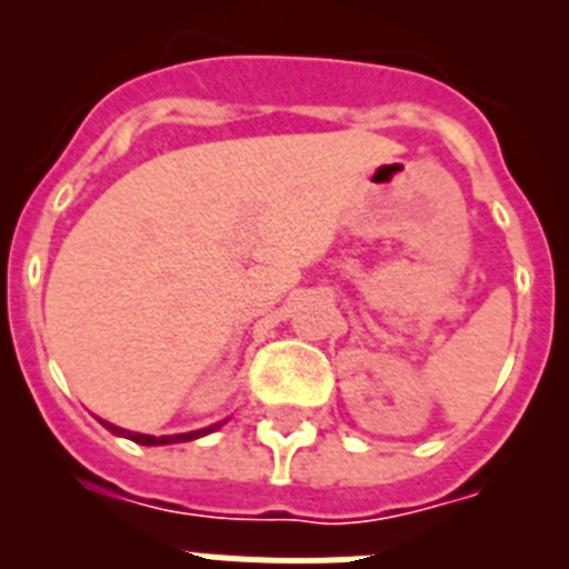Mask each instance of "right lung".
<instances>
[{"label":"right lung","mask_w":569,"mask_h":569,"mask_svg":"<svg viewBox=\"0 0 569 569\" xmlns=\"http://www.w3.org/2000/svg\"><path fill=\"white\" fill-rule=\"evenodd\" d=\"M102 425L108 427V430H110V433H113V436H124V439L136 441V445L156 447V445H176V441H193V439H202V436L213 433L216 427H222L224 421H219V425H213V427H204V430H193V433H179V436H144V433H130V430H124V427L110 425V421H102Z\"/></svg>","instance_id":"obj_1"}]
</instances>
